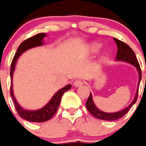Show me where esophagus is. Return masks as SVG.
<instances>
[{
    "instance_id": "esophagus-1",
    "label": "esophagus",
    "mask_w": 146,
    "mask_h": 146,
    "mask_svg": "<svg viewBox=\"0 0 146 146\" xmlns=\"http://www.w3.org/2000/svg\"><path fill=\"white\" fill-rule=\"evenodd\" d=\"M83 84H84V82H83L82 80H76V81L74 82V86H75V87H80V86H82Z\"/></svg>"
}]
</instances>
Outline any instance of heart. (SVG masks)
<instances>
[{
  "mask_svg": "<svg viewBox=\"0 0 146 146\" xmlns=\"http://www.w3.org/2000/svg\"><path fill=\"white\" fill-rule=\"evenodd\" d=\"M100 48H101V44L94 42V43H91L89 46V52L91 53H94L96 52H98Z\"/></svg>",
  "mask_w": 146,
  "mask_h": 146,
  "instance_id": "heart-1",
  "label": "heart"
}]
</instances>
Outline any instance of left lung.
<instances>
[{"mask_svg":"<svg viewBox=\"0 0 146 146\" xmlns=\"http://www.w3.org/2000/svg\"><path fill=\"white\" fill-rule=\"evenodd\" d=\"M114 38V41L116 43L118 48L117 53H116V60H122V61L127 62L129 64L134 65V67H136L137 71H138V74H139V81H138V87H139V83H140V81L141 79V68H140V65H139V63H138V60H137V57H136V55L134 53V52L132 50V48L129 45H127L125 42H122V41L119 40L117 38ZM137 94H138V88H137V90L136 92L134 101L131 102V104L128 106L127 108H126L125 109L120 111L114 112V113H107V112H104V111L99 110L96 107V105L93 101L91 94H90L87 101L86 102V106L87 108L88 111H90L94 117L98 118L99 119L108 121L116 120V119H119L123 116H124L129 111L131 107L137 101Z\"/></svg>","mask_w":146,"mask_h":146,"instance_id":"obj_1","label":"left lung"}]
</instances>
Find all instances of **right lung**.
Listing matches in <instances>:
<instances>
[{
	"mask_svg": "<svg viewBox=\"0 0 146 146\" xmlns=\"http://www.w3.org/2000/svg\"><path fill=\"white\" fill-rule=\"evenodd\" d=\"M45 37V34L44 33H40L38 35H35L32 36L31 38L26 39L25 41L22 42L18 47V49L15 52L14 57L12 59V64H11V68H10V76H11V80H12V75H13V72L15 70V63L17 61V59L20 56V55L27 50L29 48H33V47H36V46H39L43 44L42 42V39ZM71 88V86L70 84L66 86L65 87L62 88L61 90H60L58 92H56L54 94V96L52 98L48 104L45 105L44 108L42 109H39L37 111H28V110H25L22 108L21 106L17 103V101H15V97L13 95V91H12V83H11V88H10V94L12 96V100L14 101V104H15V110L17 111V113L19 115L24 119L31 121V122H34V123H42V122H45L50 119L55 113L56 112L57 109H58L59 104L61 100V98L63 94L65 92L70 90Z\"/></svg>",
	"mask_w": 146,
	"mask_h": 146,
	"instance_id": "right-lung-1",
	"label": "right lung"
}]
</instances>
